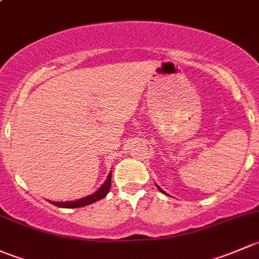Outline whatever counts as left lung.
<instances>
[{"label": "left lung", "instance_id": "8db88e82", "mask_svg": "<svg viewBox=\"0 0 259 259\" xmlns=\"http://www.w3.org/2000/svg\"><path fill=\"white\" fill-rule=\"evenodd\" d=\"M156 187H157V188H158V189H159V191H161V192H162V193L167 194V193H166V192H164V191H163V189H162L161 187H159V186H157V185H156ZM167 196H169V194H167Z\"/></svg>", "mask_w": 259, "mask_h": 259}]
</instances>
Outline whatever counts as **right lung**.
Segmentation results:
<instances>
[{"mask_svg": "<svg viewBox=\"0 0 259 259\" xmlns=\"http://www.w3.org/2000/svg\"><path fill=\"white\" fill-rule=\"evenodd\" d=\"M111 177H112V172L108 173L107 180L105 181L102 186L95 192V193L90 194V196L83 197V198L76 199V201H66V202H56V201H49L50 203L55 204V206L61 207V208H79V207H84L89 206V204L95 203V202L100 201L102 199L103 197L107 196V193L110 192L111 188Z\"/></svg>", "mask_w": 259, "mask_h": 259, "instance_id": "add662e5", "label": "right lung"}]
</instances>
